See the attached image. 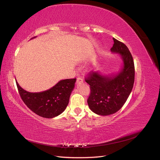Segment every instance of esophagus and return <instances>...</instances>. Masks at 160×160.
Masks as SVG:
<instances>
[{"label":"esophagus","instance_id":"1","mask_svg":"<svg viewBox=\"0 0 160 160\" xmlns=\"http://www.w3.org/2000/svg\"><path fill=\"white\" fill-rule=\"evenodd\" d=\"M83 79L81 78V77H78V78L77 79V84L80 83H83Z\"/></svg>","mask_w":160,"mask_h":160}]
</instances>
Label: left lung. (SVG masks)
I'll list each match as a JSON object with an SVG mask.
<instances>
[{
  "label": "left lung",
  "mask_w": 160,
  "mask_h": 160,
  "mask_svg": "<svg viewBox=\"0 0 160 160\" xmlns=\"http://www.w3.org/2000/svg\"><path fill=\"white\" fill-rule=\"evenodd\" d=\"M113 39L111 51L119 54L122 60L119 71L111 75L91 71L85 79L91 89L89 108L95 113L103 116L113 114L123 107L132 91L135 79L134 62L128 48L115 38Z\"/></svg>",
  "instance_id": "8db88e82"
}]
</instances>
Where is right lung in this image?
I'll use <instances>...</instances> for the list:
<instances>
[{"mask_svg":"<svg viewBox=\"0 0 160 160\" xmlns=\"http://www.w3.org/2000/svg\"><path fill=\"white\" fill-rule=\"evenodd\" d=\"M75 82L76 79H62L51 89L37 93L23 89L17 81L16 83L21 98L27 107L41 117L51 119L65 110Z\"/></svg>","mask_w":160,"mask_h":160,"instance_id":"add662e5","label":"right lung"}]
</instances>
